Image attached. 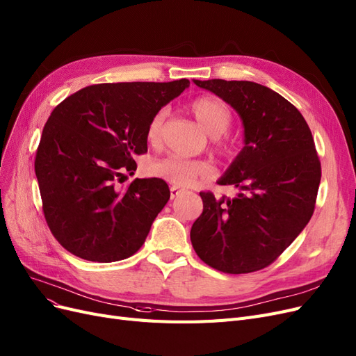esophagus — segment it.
I'll use <instances>...</instances> for the list:
<instances>
[{
  "instance_id": "obj_1",
  "label": "esophagus",
  "mask_w": 356,
  "mask_h": 356,
  "mask_svg": "<svg viewBox=\"0 0 356 356\" xmlns=\"http://www.w3.org/2000/svg\"><path fill=\"white\" fill-rule=\"evenodd\" d=\"M184 190H181V188H178V187H170V199H175V197H178V195L182 193Z\"/></svg>"
}]
</instances>
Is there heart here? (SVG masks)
Returning <instances> with one entry per match:
<instances>
[{
	"instance_id": "1",
	"label": "heart",
	"mask_w": 356,
	"mask_h": 356,
	"mask_svg": "<svg viewBox=\"0 0 356 356\" xmlns=\"http://www.w3.org/2000/svg\"><path fill=\"white\" fill-rule=\"evenodd\" d=\"M190 108L202 128L212 137L216 149L220 152H228L229 145L224 134L228 131L232 122L229 107L222 100L216 99V97L206 95L193 100ZM166 116L168 108L163 107L159 108L149 120L145 136L152 144H156L161 140ZM150 170L153 175L172 184L174 187H188L195 179L209 175L211 166L200 161H191V159H184L178 156H166L161 159V161H156Z\"/></svg>"
}]
</instances>
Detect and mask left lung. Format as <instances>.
Wrapping results in <instances>:
<instances>
[{
	"label": "left lung",
	"mask_w": 356,
	"mask_h": 356,
	"mask_svg": "<svg viewBox=\"0 0 356 356\" xmlns=\"http://www.w3.org/2000/svg\"><path fill=\"white\" fill-rule=\"evenodd\" d=\"M194 83L240 115L244 147L218 181L241 193L232 199L200 193L203 212L191 227V244L218 271H259L290 246L314 213L321 163L311 129L295 106L261 83Z\"/></svg>",
	"instance_id": "1"
}]
</instances>
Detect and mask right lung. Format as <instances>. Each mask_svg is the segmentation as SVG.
<instances>
[{
	"label": "right lung",
	"instance_id": "obj_1",
	"mask_svg": "<svg viewBox=\"0 0 356 356\" xmlns=\"http://www.w3.org/2000/svg\"><path fill=\"white\" fill-rule=\"evenodd\" d=\"M188 79L90 85L69 95L48 118L35 157L42 211L56 240L91 262L136 253L170 197L161 178H136L134 156L147 152L152 116Z\"/></svg>",
	"mask_w": 356,
	"mask_h": 356
}]
</instances>
